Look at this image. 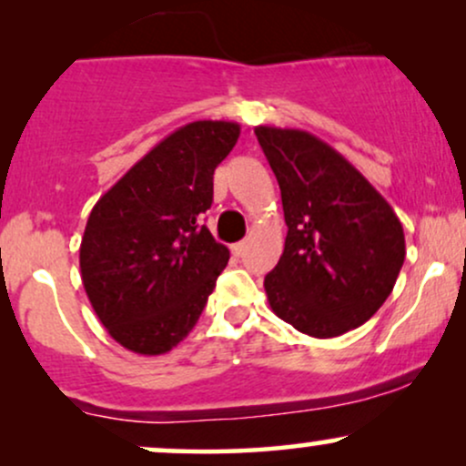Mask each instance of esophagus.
<instances>
[{
  "label": "esophagus",
  "mask_w": 466,
  "mask_h": 466,
  "mask_svg": "<svg viewBox=\"0 0 466 466\" xmlns=\"http://www.w3.org/2000/svg\"><path fill=\"white\" fill-rule=\"evenodd\" d=\"M245 249H248V243H245V240H240V243L232 245V254H237V256H243Z\"/></svg>",
  "instance_id": "34e87169"
}]
</instances>
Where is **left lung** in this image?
I'll list each match as a JSON object with an SVG mask.
<instances>
[{
  "label": "left lung",
  "instance_id": "left-lung-1",
  "mask_svg": "<svg viewBox=\"0 0 466 466\" xmlns=\"http://www.w3.org/2000/svg\"><path fill=\"white\" fill-rule=\"evenodd\" d=\"M274 170L289 228L265 291L271 311L326 339L381 309L405 260V234L390 203L333 147L300 129L256 127Z\"/></svg>",
  "mask_w": 466,
  "mask_h": 466
}]
</instances>
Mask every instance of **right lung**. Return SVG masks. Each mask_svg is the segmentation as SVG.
I'll use <instances>...</instances> for the list:
<instances>
[{
	"mask_svg": "<svg viewBox=\"0 0 466 466\" xmlns=\"http://www.w3.org/2000/svg\"><path fill=\"white\" fill-rule=\"evenodd\" d=\"M237 122L197 120L164 137L100 197L80 240V276L96 315L120 346L164 355L206 307L229 249L201 226L215 168Z\"/></svg>",
	"mask_w": 466,
	"mask_h": 466,
	"instance_id": "right-lung-1",
	"label": "right lung"
}]
</instances>
